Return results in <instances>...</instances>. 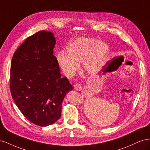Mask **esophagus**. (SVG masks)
I'll return each mask as SVG.
<instances>
[{
    "label": "esophagus",
    "instance_id": "34e87169",
    "mask_svg": "<svg viewBox=\"0 0 150 150\" xmlns=\"http://www.w3.org/2000/svg\"><path fill=\"white\" fill-rule=\"evenodd\" d=\"M74 89L78 91H81V90H83L82 87H81V86L79 84H74Z\"/></svg>",
    "mask_w": 150,
    "mask_h": 150
}]
</instances>
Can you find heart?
Segmentation results:
<instances>
[{
	"label": "heart",
	"instance_id": "obj_1",
	"mask_svg": "<svg viewBox=\"0 0 150 150\" xmlns=\"http://www.w3.org/2000/svg\"><path fill=\"white\" fill-rule=\"evenodd\" d=\"M67 52L61 51L57 60L63 73L71 78L79 69L81 62L84 71L96 74L105 67L110 54L108 45L91 38H78L68 44Z\"/></svg>",
	"mask_w": 150,
	"mask_h": 150
}]
</instances>
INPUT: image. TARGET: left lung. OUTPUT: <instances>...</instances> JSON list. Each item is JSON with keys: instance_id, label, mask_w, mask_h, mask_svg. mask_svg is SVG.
I'll return each instance as SVG.
<instances>
[{"instance_id": "1", "label": "left lung", "mask_w": 150, "mask_h": 150, "mask_svg": "<svg viewBox=\"0 0 150 150\" xmlns=\"http://www.w3.org/2000/svg\"><path fill=\"white\" fill-rule=\"evenodd\" d=\"M108 67H107V68H106V69L104 71V72H108V71H109L108 70Z\"/></svg>"}]
</instances>
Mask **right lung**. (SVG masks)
<instances>
[{"label": "right lung", "mask_w": 150, "mask_h": 150, "mask_svg": "<svg viewBox=\"0 0 150 150\" xmlns=\"http://www.w3.org/2000/svg\"><path fill=\"white\" fill-rule=\"evenodd\" d=\"M56 38L41 30L28 38L13 54L10 87L12 98L27 120L39 126L55 122L62 103L72 86L61 78L56 56Z\"/></svg>", "instance_id": "1"}]
</instances>
